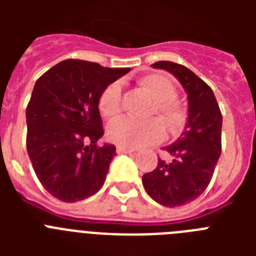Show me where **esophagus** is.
I'll use <instances>...</instances> for the list:
<instances>
[{"instance_id":"1","label":"esophagus","mask_w":256,"mask_h":256,"mask_svg":"<svg viewBox=\"0 0 256 256\" xmlns=\"http://www.w3.org/2000/svg\"><path fill=\"white\" fill-rule=\"evenodd\" d=\"M134 152V148H124V146H120V144L116 146V152H118V154H128V152Z\"/></svg>"}]
</instances>
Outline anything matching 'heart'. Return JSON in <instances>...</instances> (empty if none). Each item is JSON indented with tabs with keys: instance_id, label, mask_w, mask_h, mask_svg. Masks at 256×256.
<instances>
[{
	"instance_id": "1",
	"label": "heart",
	"mask_w": 256,
	"mask_h": 256,
	"mask_svg": "<svg viewBox=\"0 0 256 256\" xmlns=\"http://www.w3.org/2000/svg\"><path fill=\"white\" fill-rule=\"evenodd\" d=\"M144 92L154 100L148 116H158L171 132H179L186 124V114L176 104L178 92L174 82L164 74H148L138 81ZM100 110L108 118H116L122 112V86L112 82L104 88L100 96ZM108 136L114 144L124 148H140L144 144H158L164 138V126L160 120L152 118L136 120L120 118L110 124Z\"/></svg>"
}]
</instances>
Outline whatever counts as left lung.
<instances>
[{"mask_svg": "<svg viewBox=\"0 0 256 256\" xmlns=\"http://www.w3.org/2000/svg\"><path fill=\"white\" fill-rule=\"evenodd\" d=\"M164 69L182 84L188 100V118L176 142L164 148L170 156L142 176L146 192L166 207L183 206L198 198L210 183L222 152V112L214 92L186 66L160 61Z\"/></svg>", "mask_w": 256, "mask_h": 256, "instance_id": "obj_1", "label": "left lung"}]
</instances>
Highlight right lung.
<instances>
[{
    "label": "right lung",
    "instance_id": "1",
    "mask_svg": "<svg viewBox=\"0 0 256 256\" xmlns=\"http://www.w3.org/2000/svg\"><path fill=\"white\" fill-rule=\"evenodd\" d=\"M96 62L65 60L38 78L26 108V148L38 180L62 202H78L104 186L114 144L104 136L100 92L128 73Z\"/></svg>",
    "mask_w": 256,
    "mask_h": 256
}]
</instances>
